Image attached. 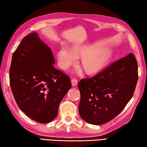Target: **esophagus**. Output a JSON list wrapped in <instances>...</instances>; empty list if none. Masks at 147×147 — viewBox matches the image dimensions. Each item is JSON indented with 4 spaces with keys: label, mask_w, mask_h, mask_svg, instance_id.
Instances as JSON below:
<instances>
[{
    "label": "esophagus",
    "mask_w": 147,
    "mask_h": 147,
    "mask_svg": "<svg viewBox=\"0 0 147 147\" xmlns=\"http://www.w3.org/2000/svg\"><path fill=\"white\" fill-rule=\"evenodd\" d=\"M71 83L72 86L75 87L77 86V84H78V80H77L76 79H72L71 81Z\"/></svg>",
    "instance_id": "34e87169"
}]
</instances>
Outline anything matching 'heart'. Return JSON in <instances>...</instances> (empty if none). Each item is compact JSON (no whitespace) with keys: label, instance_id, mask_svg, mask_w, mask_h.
I'll return each instance as SVG.
<instances>
[{"label":"heart","instance_id":"obj_1","mask_svg":"<svg viewBox=\"0 0 147 147\" xmlns=\"http://www.w3.org/2000/svg\"><path fill=\"white\" fill-rule=\"evenodd\" d=\"M114 52L109 48H98L92 45H77L69 48L62 45L57 51L56 57L59 67L68 69L75 64L78 57H82L81 64L87 74H94L102 70L112 59Z\"/></svg>","mask_w":147,"mask_h":147}]
</instances>
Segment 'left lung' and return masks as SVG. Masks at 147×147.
Returning <instances> with one entry per match:
<instances>
[{"mask_svg": "<svg viewBox=\"0 0 147 147\" xmlns=\"http://www.w3.org/2000/svg\"><path fill=\"white\" fill-rule=\"evenodd\" d=\"M138 79V63L132 53L93 78L82 79L78 83L81 117L96 125L114 119L132 98Z\"/></svg>", "mask_w": 147, "mask_h": 147, "instance_id": "1", "label": "left lung"}]
</instances>
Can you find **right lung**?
Segmentation results:
<instances>
[{
	"mask_svg": "<svg viewBox=\"0 0 147 147\" xmlns=\"http://www.w3.org/2000/svg\"><path fill=\"white\" fill-rule=\"evenodd\" d=\"M54 64L51 48L37 32L26 36L12 56L9 82L14 98L28 117L40 123L55 119L71 87L69 78Z\"/></svg>",
	"mask_w": 147,
	"mask_h": 147,
	"instance_id": "right-lung-1",
	"label": "right lung"
}]
</instances>
